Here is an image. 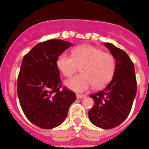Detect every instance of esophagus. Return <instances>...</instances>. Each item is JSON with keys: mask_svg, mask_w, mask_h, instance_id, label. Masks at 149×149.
Instances as JSON below:
<instances>
[{"mask_svg": "<svg viewBox=\"0 0 149 149\" xmlns=\"http://www.w3.org/2000/svg\"><path fill=\"white\" fill-rule=\"evenodd\" d=\"M76 97H77L78 99H81V98L85 97V95H81V94H76Z\"/></svg>", "mask_w": 149, "mask_h": 149, "instance_id": "obj_1", "label": "esophagus"}]
</instances>
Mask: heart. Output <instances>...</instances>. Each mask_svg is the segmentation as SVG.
I'll list each match as a JSON object with an SVG mask.
<instances>
[{
  "instance_id": "obj_1",
  "label": "heart",
  "mask_w": 149,
  "mask_h": 149,
  "mask_svg": "<svg viewBox=\"0 0 149 149\" xmlns=\"http://www.w3.org/2000/svg\"><path fill=\"white\" fill-rule=\"evenodd\" d=\"M58 68L66 77H70L81 68V74L66 81L71 90L84 92L93 85L95 88L105 86L114 74L116 60L111 54L91 45L75 48L72 55L62 53L57 60Z\"/></svg>"
}]
</instances>
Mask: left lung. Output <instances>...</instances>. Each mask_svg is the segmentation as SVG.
Listing matches in <instances>:
<instances>
[{
	"label": "left lung",
	"mask_w": 149,
	"mask_h": 149,
	"mask_svg": "<svg viewBox=\"0 0 149 149\" xmlns=\"http://www.w3.org/2000/svg\"><path fill=\"white\" fill-rule=\"evenodd\" d=\"M104 45L116 60L113 79L102 90L90 95L94 100L88 112L91 122L102 129H111L123 122L132 109L137 92L135 67L125 51L110 43Z\"/></svg>",
	"instance_id": "1"
}]
</instances>
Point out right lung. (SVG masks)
<instances>
[{
    "instance_id": "add662e5",
    "label": "right lung",
    "mask_w": 149,
    "mask_h": 149,
    "mask_svg": "<svg viewBox=\"0 0 149 149\" xmlns=\"http://www.w3.org/2000/svg\"><path fill=\"white\" fill-rule=\"evenodd\" d=\"M72 45L52 39L35 46L23 57L17 79V94L26 117L43 129H52L65 119L75 92L62 86L57 65L59 56Z\"/></svg>"
}]
</instances>
